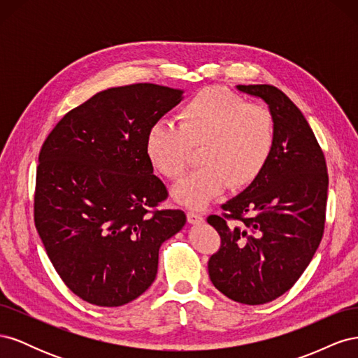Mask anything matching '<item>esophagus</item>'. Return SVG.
Returning <instances> with one entry per match:
<instances>
[{
    "instance_id": "esophagus-1",
    "label": "esophagus",
    "mask_w": 358,
    "mask_h": 358,
    "mask_svg": "<svg viewBox=\"0 0 358 358\" xmlns=\"http://www.w3.org/2000/svg\"><path fill=\"white\" fill-rule=\"evenodd\" d=\"M187 218H188V222H189V224H201V222L204 221L203 215L199 213V212H196V210H188Z\"/></svg>"
}]
</instances>
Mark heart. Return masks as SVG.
<instances>
[{
  "instance_id": "obj_1",
  "label": "heart",
  "mask_w": 358,
  "mask_h": 358,
  "mask_svg": "<svg viewBox=\"0 0 358 358\" xmlns=\"http://www.w3.org/2000/svg\"><path fill=\"white\" fill-rule=\"evenodd\" d=\"M178 125L158 122L146 137V154L169 180H179L199 149V170L182 180L175 197L200 209L231 187L246 188L262 175L276 145V122L268 109L249 104L222 86L192 95L176 113Z\"/></svg>"
}]
</instances>
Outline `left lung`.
Instances as JSON below:
<instances>
[{
	"label": "left lung",
	"instance_id": "8db88e82",
	"mask_svg": "<svg viewBox=\"0 0 358 358\" xmlns=\"http://www.w3.org/2000/svg\"><path fill=\"white\" fill-rule=\"evenodd\" d=\"M263 99L276 122V145L267 166L241 196L221 206L208 222L221 237L210 255L216 289L243 305L282 296L305 272L326 224L329 173L308 121L272 85H239Z\"/></svg>",
	"mask_w": 358,
	"mask_h": 358
}]
</instances>
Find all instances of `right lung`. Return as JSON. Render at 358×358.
I'll use <instances>...</instances> for the list:
<instances>
[{
	"instance_id": "1",
	"label": "right lung",
	"mask_w": 358,
	"mask_h": 358,
	"mask_svg": "<svg viewBox=\"0 0 358 358\" xmlns=\"http://www.w3.org/2000/svg\"><path fill=\"white\" fill-rule=\"evenodd\" d=\"M182 91L134 83L95 94L53 127L38 155L34 224L70 291L122 306L152 285L162 242L187 222L146 154L150 127Z\"/></svg>"
}]
</instances>
